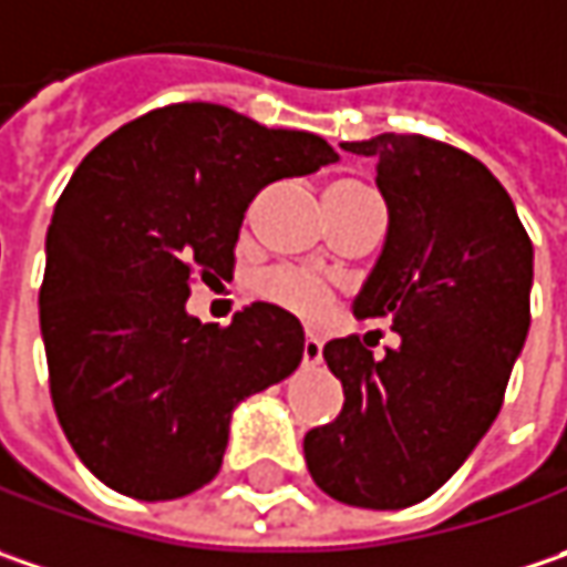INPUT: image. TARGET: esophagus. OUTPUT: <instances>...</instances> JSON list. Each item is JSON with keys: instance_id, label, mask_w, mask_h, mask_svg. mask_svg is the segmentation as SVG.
<instances>
[{"instance_id": "esophagus-1", "label": "esophagus", "mask_w": 567, "mask_h": 567, "mask_svg": "<svg viewBox=\"0 0 567 567\" xmlns=\"http://www.w3.org/2000/svg\"><path fill=\"white\" fill-rule=\"evenodd\" d=\"M323 361V342L317 336L305 339V364H320Z\"/></svg>"}]
</instances>
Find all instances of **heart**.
Segmentation results:
<instances>
[{
  "label": "heart",
  "mask_w": 567,
  "mask_h": 567,
  "mask_svg": "<svg viewBox=\"0 0 567 567\" xmlns=\"http://www.w3.org/2000/svg\"><path fill=\"white\" fill-rule=\"evenodd\" d=\"M352 186V184H342ZM254 298L272 305L288 317H298L305 323H320L330 317L336 295L323 279L310 276L305 269H291V266H279V269H266L259 272L254 285H250Z\"/></svg>",
  "instance_id": "b5f03b06"
}]
</instances>
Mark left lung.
I'll list each match as a JSON object with an SVG mask.
<instances>
[{"mask_svg": "<svg viewBox=\"0 0 567 567\" xmlns=\"http://www.w3.org/2000/svg\"><path fill=\"white\" fill-rule=\"evenodd\" d=\"M378 161L390 228L355 317H390L400 346L371 332L330 339L342 412L305 434L313 482L342 505L400 511L434 495L505 403L529 330L533 244L492 171L429 136L342 142Z\"/></svg>", "mask_w": 567, "mask_h": 567, "instance_id": "obj_1", "label": "left lung"}]
</instances>
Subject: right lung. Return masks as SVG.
<instances>
[{
    "instance_id": "add662e5",
    "label": "right lung",
    "mask_w": 567,
    "mask_h": 567,
    "mask_svg": "<svg viewBox=\"0 0 567 567\" xmlns=\"http://www.w3.org/2000/svg\"><path fill=\"white\" fill-rule=\"evenodd\" d=\"M332 161L313 133L186 101L120 126L75 167L47 231L40 332L62 431L113 492L171 502L209 485L231 409L301 364L295 317L257 301L218 327L186 298L196 279H231L262 186Z\"/></svg>"
}]
</instances>
